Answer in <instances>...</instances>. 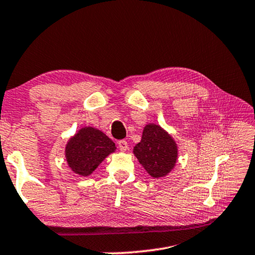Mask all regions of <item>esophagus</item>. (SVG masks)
Segmentation results:
<instances>
[{"label": "esophagus", "mask_w": 255, "mask_h": 255, "mask_svg": "<svg viewBox=\"0 0 255 255\" xmlns=\"http://www.w3.org/2000/svg\"><path fill=\"white\" fill-rule=\"evenodd\" d=\"M118 145H119V148L121 149V151H127L128 149V143H127V140H125V139H121V140H119L118 142Z\"/></svg>", "instance_id": "34e87169"}]
</instances>
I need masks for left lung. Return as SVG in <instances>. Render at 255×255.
<instances>
[{
    "mask_svg": "<svg viewBox=\"0 0 255 255\" xmlns=\"http://www.w3.org/2000/svg\"><path fill=\"white\" fill-rule=\"evenodd\" d=\"M177 145L171 136L157 125H146L142 139L134 147L139 163L154 178L167 176L177 161Z\"/></svg>",
    "mask_w": 255,
    "mask_h": 255,
    "instance_id": "obj_1",
    "label": "left lung"
}]
</instances>
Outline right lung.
I'll return each instance as SVG.
<instances>
[{"mask_svg":"<svg viewBox=\"0 0 255 255\" xmlns=\"http://www.w3.org/2000/svg\"><path fill=\"white\" fill-rule=\"evenodd\" d=\"M115 149V143L106 134L99 129L86 127L80 129L68 142L67 162L74 172L88 176Z\"/></svg>","mask_w":255,"mask_h":255,"instance_id":"1","label":"right lung"}]
</instances>
